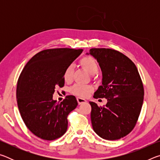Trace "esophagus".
I'll use <instances>...</instances> for the list:
<instances>
[{"label":"esophagus","mask_w":160,"mask_h":160,"mask_svg":"<svg viewBox=\"0 0 160 160\" xmlns=\"http://www.w3.org/2000/svg\"><path fill=\"white\" fill-rule=\"evenodd\" d=\"M77 101L78 102V104H84V103L86 102V100L85 99H82L81 98V97H78L77 98Z\"/></svg>","instance_id":"esophagus-1"}]
</instances>
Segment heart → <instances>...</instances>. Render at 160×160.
<instances>
[{
  "label": "heart",
  "instance_id": "obj_1",
  "mask_svg": "<svg viewBox=\"0 0 160 160\" xmlns=\"http://www.w3.org/2000/svg\"><path fill=\"white\" fill-rule=\"evenodd\" d=\"M80 65L91 75H96L98 72V63L95 59L91 56H85L81 58ZM72 72H73V68L72 66H68L65 69L63 72V79L66 82H69L72 80ZM92 90L93 88L91 86L80 85V84H75L70 89V92L72 94L81 97H88Z\"/></svg>",
  "mask_w": 160,
  "mask_h": 160
}]
</instances>
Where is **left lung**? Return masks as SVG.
Here are the masks:
<instances>
[{
    "mask_svg": "<svg viewBox=\"0 0 160 160\" xmlns=\"http://www.w3.org/2000/svg\"><path fill=\"white\" fill-rule=\"evenodd\" d=\"M99 63L102 72V85L94 98H106V106L99 107L90 102L94 131L102 138L120 139L136 124L144 98L141 78L131 59L110 48H91L90 53Z\"/></svg>",
    "mask_w": 160,
    "mask_h": 160,
    "instance_id": "8db88e82",
    "label": "left lung"
}]
</instances>
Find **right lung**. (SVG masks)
<instances>
[{"label":"right lung","instance_id":"add662e5","mask_svg":"<svg viewBox=\"0 0 160 160\" xmlns=\"http://www.w3.org/2000/svg\"><path fill=\"white\" fill-rule=\"evenodd\" d=\"M82 52L67 48L42 51L27 63L19 77V111L26 126L40 138L56 140L67 131V116L78 106L77 99L70 95L58 103L53 94L56 86H64L65 69Z\"/></svg>","mask_w":160,"mask_h":160}]
</instances>
